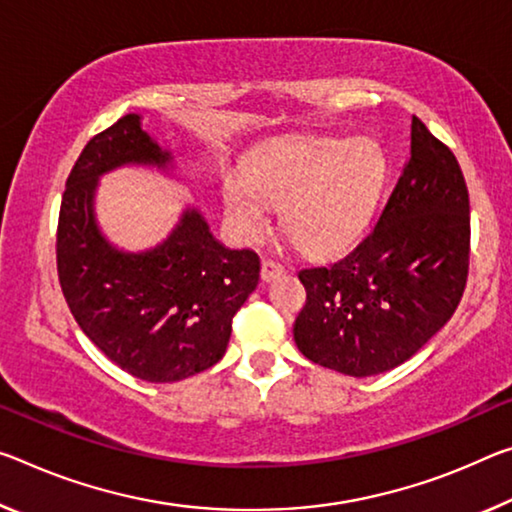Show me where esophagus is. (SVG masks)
Segmentation results:
<instances>
[{
  "label": "esophagus",
  "mask_w": 512,
  "mask_h": 512,
  "mask_svg": "<svg viewBox=\"0 0 512 512\" xmlns=\"http://www.w3.org/2000/svg\"><path fill=\"white\" fill-rule=\"evenodd\" d=\"M287 269L278 262H273V259H264L262 262V280L264 282H271L275 278H280V275H285Z\"/></svg>",
  "instance_id": "obj_1"
}]
</instances>
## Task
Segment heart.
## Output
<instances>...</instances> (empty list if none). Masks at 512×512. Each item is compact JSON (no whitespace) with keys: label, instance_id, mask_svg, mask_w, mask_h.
<instances>
[{"label":"heart","instance_id":"b5f03b06","mask_svg":"<svg viewBox=\"0 0 512 512\" xmlns=\"http://www.w3.org/2000/svg\"><path fill=\"white\" fill-rule=\"evenodd\" d=\"M385 182V154L371 139H296L257 152L246 175H227L223 205L243 239L282 227L312 257H339L362 239Z\"/></svg>","mask_w":512,"mask_h":512}]
</instances>
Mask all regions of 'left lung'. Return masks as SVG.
<instances>
[{
	"instance_id": "8db88e82",
	"label": "left lung",
	"mask_w": 512,
	"mask_h": 512,
	"mask_svg": "<svg viewBox=\"0 0 512 512\" xmlns=\"http://www.w3.org/2000/svg\"><path fill=\"white\" fill-rule=\"evenodd\" d=\"M467 269L465 177L412 116L410 159L369 237L339 262L298 273L307 291L298 351L355 378L399 367L456 312Z\"/></svg>"
}]
</instances>
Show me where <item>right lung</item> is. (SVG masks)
Here are the masks:
<instances>
[{
	"label": "right lung",
	"mask_w": 512,
	"mask_h": 512,
	"mask_svg": "<svg viewBox=\"0 0 512 512\" xmlns=\"http://www.w3.org/2000/svg\"><path fill=\"white\" fill-rule=\"evenodd\" d=\"M123 166L175 168L139 113L93 136L70 170L56 232L59 282L79 328L113 364L148 383H177L225 355L232 316L259 282V257L225 248L196 207L154 248L113 246L97 223L95 191Z\"/></svg>",
	"instance_id": "obj_1"
}]
</instances>
